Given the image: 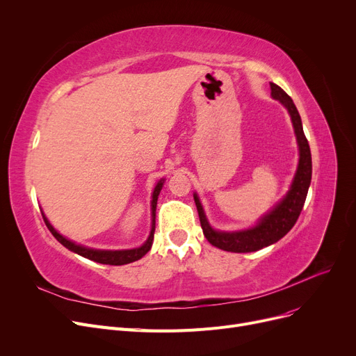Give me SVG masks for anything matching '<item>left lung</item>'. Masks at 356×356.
<instances>
[{"label": "left lung", "mask_w": 356, "mask_h": 356, "mask_svg": "<svg viewBox=\"0 0 356 356\" xmlns=\"http://www.w3.org/2000/svg\"><path fill=\"white\" fill-rule=\"evenodd\" d=\"M271 98L282 104L291 118V124L294 128L296 141L298 147V163L294 177L291 180L290 189L280 199L274 207L261 216L254 227L239 231H218L211 227L203 211L200 199L197 193H193L195 203L197 208L200 225L203 229V235L211 244L219 250L229 252H254L263 250L277 241L282 239L293 227L300 215L303 204L307 196L309 186L312 181V154L307 138L305 136L300 114L293 102V99L287 93L275 83H270Z\"/></svg>", "instance_id": "left-lung-1"}]
</instances>
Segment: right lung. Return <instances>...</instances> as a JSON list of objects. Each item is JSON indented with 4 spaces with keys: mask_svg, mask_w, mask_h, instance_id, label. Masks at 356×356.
I'll list each match as a JSON object with an SVG mask.
<instances>
[{
    "mask_svg": "<svg viewBox=\"0 0 356 356\" xmlns=\"http://www.w3.org/2000/svg\"><path fill=\"white\" fill-rule=\"evenodd\" d=\"M164 184V179H160L157 181V184L154 186V191L152 195V229H149V235L145 239V242L143 245L137 247V248H131V250H97V248H89L81 244H76L72 239H67L66 236H63L62 234H59L53 228L51 223L49 222V219L46 218L44 212H42L43 219L46 227L49 228V231L53 234V236L58 239L63 247H66L69 251L82 255L88 259L95 261V263H101V264H108V266H124V264H129L134 263V261L143 258L149 250H152L153 245V239H154V231H156V208H157V199L159 195L163 189Z\"/></svg>",
    "mask_w": 356,
    "mask_h": 356,
    "instance_id": "add662e5",
    "label": "right lung"
}]
</instances>
